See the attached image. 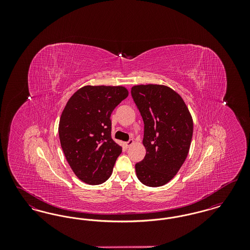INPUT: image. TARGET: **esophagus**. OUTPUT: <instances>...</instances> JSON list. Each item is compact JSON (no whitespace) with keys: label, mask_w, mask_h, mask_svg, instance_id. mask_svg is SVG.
<instances>
[{"label":"esophagus","mask_w":250,"mask_h":250,"mask_svg":"<svg viewBox=\"0 0 250 250\" xmlns=\"http://www.w3.org/2000/svg\"><path fill=\"white\" fill-rule=\"evenodd\" d=\"M133 143H134V141H133V140H129L128 142H126V143H125V145L126 148H128V147H130Z\"/></svg>","instance_id":"obj_1"}]
</instances>
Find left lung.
Here are the masks:
<instances>
[{"instance_id": "obj_1", "label": "left lung", "mask_w": 250, "mask_h": 250, "mask_svg": "<svg viewBox=\"0 0 250 250\" xmlns=\"http://www.w3.org/2000/svg\"><path fill=\"white\" fill-rule=\"evenodd\" d=\"M132 98L144 123L146 155L135 165L137 177L147 187L166 185L188 155L193 135L190 112L180 95L164 85H136Z\"/></svg>"}]
</instances>
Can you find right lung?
Instances as JSON below:
<instances>
[{
	"label": "right lung",
	"instance_id": "obj_1",
	"mask_svg": "<svg viewBox=\"0 0 250 250\" xmlns=\"http://www.w3.org/2000/svg\"><path fill=\"white\" fill-rule=\"evenodd\" d=\"M127 96L123 86L88 85L72 95L62 112V149L76 176L88 185L107 181L122 153L111 139L110 115Z\"/></svg>",
	"mask_w": 250,
	"mask_h": 250
}]
</instances>
